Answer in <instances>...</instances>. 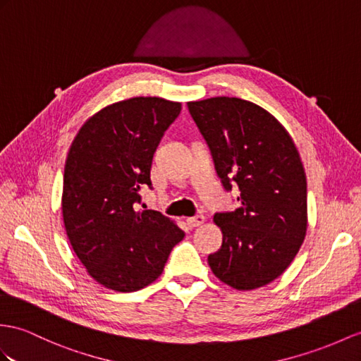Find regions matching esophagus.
<instances>
[{
  "instance_id": "1",
  "label": "esophagus",
  "mask_w": 361,
  "mask_h": 361,
  "mask_svg": "<svg viewBox=\"0 0 361 361\" xmlns=\"http://www.w3.org/2000/svg\"><path fill=\"white\" fill-rule=\"evenodd\" d=\"M204 222H205V216H202V214H197L195 217H188L187 219V224H188L190 228L200 226V225H204Z\"/></svg>"
}]
</instances>
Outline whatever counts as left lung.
<instances>
[{
  "label": "left lung",
  "instance_id": "8db88e82",
  "mask_svg": "<svg viewBox=\"0 0 361 361\" xmlns=\"http://www.w3.org/2000/svg\"><path fill=\"white\" fill-rule=\"evenodd\" d=\"M225 190L239 187L240 208L217 213L222 247L209 254L213 274L239 291L276 280L306 235V174L286 128L260 105L217 96L188 102Z\"/></svg>",
  "mask_w": 361,
  "mask_h": 361
}]
</instances>
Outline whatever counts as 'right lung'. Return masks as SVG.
Returning <instances> with one entry per match:
<instances>
[{
  "label": "right lung",
  "mask_w": 361,
  "mask_h": 361,
  "mask_svg": "<svg viewBox=\"0 0 361 361\" xmlns=\"http://www.w3.org/2000/svg\"><path fill=\"white\" fill-rule=\"evenodd\" d=\"M180 102L137 96L104 107L79 128L66 159L63 219L90 277L118 293L139 291L162 274L185 233L154 209H137L152 187L153 154Z\"/></svg>",
  "instance_id": "1"
}]
</instances>
